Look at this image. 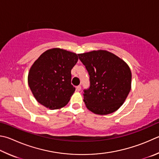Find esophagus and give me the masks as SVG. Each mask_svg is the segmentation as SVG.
I'll list each match as a JSON object with an SVG mask.
<instances>
[{
	"instance_id": "esophagus-1",
	"label": "esophagus",
	"mask_w": 159,
	"mask_h": 159,
	"mask_svg": "<svg viewBox=\"0 0 159 159\" xmlns=\"http://www.w3.org/2000/svg\"><path fill=\"white\" fill-rule=\"evenodd\" d=\"M76 91H80V89H81V86H80V85H78V86H76Z\"/></svg>"
}]
</instances>
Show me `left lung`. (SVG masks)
I'll return each mask as SVG.
<instances>
[{"mask_svg": "<svg viewBox=\"0 0 159 159\" xmlns=\"http://www.w3.org/2000/svg\"><path fill=\"white\" fill-rule=\"evenodd\" d=\"M78 56L89 76V87L83 90L86 107L102 115L116 111L131 90V72L127 64L107 51Z\"/></svg>", "mask_w": 159, "mask_h": 159, "instance_id": "left-lung-1", "label": "left lung"}]
</instances>
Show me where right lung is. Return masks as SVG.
<instances>
[{
	"mask_svg": "<svg viewBox=\"0 0 159 159\" xmlns=\"http://www.w3.org/2000/svg\"><path fill=\"white\" fill-rule=\"evenodd\" d=\"M78 60L77 54L57 48L47 50L39 57L28 77L37 102L51 110L67 104L75 91L71 83V70Z\"/></svg>",
	"mask_w": 159,
	"mask_h": 159,
	"instance_id": "add662e5",
	"label": "right lung"
}]
</instances>
